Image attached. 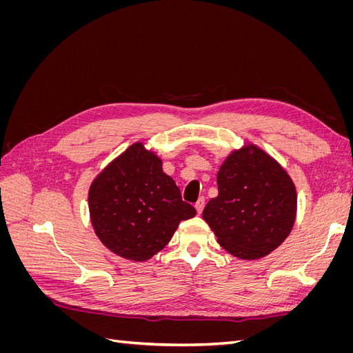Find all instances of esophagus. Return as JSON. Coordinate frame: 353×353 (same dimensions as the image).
Masks as SVG:
<instances>
[{"label":"esophagus","instance_id":"obj_1","mask_svg":"<svg viewBox=\"0 0 353 353\" xmlns=\"http://www.w3.org/2000/svg\"><path fill=\"white\" fill-rule=\"evenodd\" d=\"M194 208H196L197 213H201L203 208H205V197H199V200L196 201V205H194Z\"/></svg>","mask_w":353,"mask_h":353}]
</instances>
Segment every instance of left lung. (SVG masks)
Segmentation results:
<instances>
[{"instance_id":"obj_1","label":"left lung","mask_w":353,"mask_h":353,"mask_svg":"<svg viewBox=\"0 0 353 353\" xmlns=\"http://www.w3.org/2000/svg\"><path fill=\"white\" fill-rule=\"evenodd\" d=\"M216 181L218 196L203 209V219L230 254L261 259L288 237L296 221L297 193L274 157L245 144L223 160Z\"/></svg>"}]
</instances>
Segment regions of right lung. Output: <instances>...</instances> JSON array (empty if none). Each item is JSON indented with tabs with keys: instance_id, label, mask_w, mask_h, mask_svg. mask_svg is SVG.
Listing matches in <instances>:
<instances>
[{
	"instance_id": "right-lung-1",
	"label": "right lung",
	"mask_w": 353,
	"mask_h": 353,
	"mask_svg": "<svg viewBox=\"0 0 353 353\" xmlns=\"http://www.w3.org/2000/svg\"><path fill=\"white\" fill-rule=\"evenodd\" d=\"M95 236L114 254L148 261L172 239L179 222L196 209L183 201L162 159L134 143L94 178L88 191Z\"/></svg>"
}]
</instances>
